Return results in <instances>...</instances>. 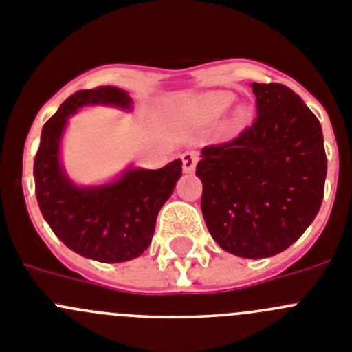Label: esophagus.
Returning a JSON list of instances; mask_svg holds the SVG:
<instances>
[{
    "instance_id": "obj_1",
    "label": "esophagus",
    "mask_w": 352,
    "mask_h": 352,
    "mask_svg": "<svg viewBox=\"0 0 352 352\" xmlns=\"http://www.w3.org/2000/svg\"><path fill=\"white\" fill-rule=\"evenodd\" d=\"M180 160H182V168L186 173H191L195 172L196 168V163H198V154L192 153V151H186V153L180 156Z\"/></svg>"
}]
</instances>
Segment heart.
I'll return each instance as SVG.
<instances>
[{
    "instance_id": "1",
    "label": "heart",
    "mask_w": 352,
    "mask_h": 352,
    "mask_svg": "<svg viewBox=\"0 0 352 352\" xmlns=\"http://www.w3.org/2000/svg\"><path fill=\"white\" fill-rule=\"evenodd\" d=\"M235 96L231 93H226V91H215V93L205 94L201 100L198 101V110L199 113L205 117V119H217L219 116H223L228 110V107L233 103ZM247 110L239 109L236 110L235 117H233V124L240 126L247 119Z\"/></svg>"
}]
</instances>
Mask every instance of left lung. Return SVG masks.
I'll return each instance as SVG.
<instances>
[{
	"mask_svg": "<svg viewBox=\"0 0 352 352\" xmlns=\"http://www.w3.org/2000/svg\"><path fill=\"white\" fill-rule=\"evenodd\" d=\"M258 116L239 137L207 145L196 164L201 212L221 249L258 259L286 251L324 196L319 119L287 85L252 84Z\"/></svg>",
	"mask_w": 352,
	"mask_h": 352,
	"instance_id": "1",
	"label": "left lung"
}]
</instances>
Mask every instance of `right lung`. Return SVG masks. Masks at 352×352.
Wrapping results in <instances>:
<instances>
[{
	"mask_svg": "<svg viewBox=\"0 0 352 352\" xmlns=\"http://www.w3.org/2000/svg\"><path fill=\"white\" fill-rule=\"evenodd\" d=\"M128 109L131 98L113 85L82 89L43 124L34 156V192L42 215L59 240L84 258L121 263L147 251L157 214L182 175V161L160 170L129 168L101 188H77L59 164V140L68 117L84 105Z\"/></svg>",
	"mask_w": 352,
	"mask_h": 352,
	"instance_id": "add662e5",
	"label": "right lung"
}]
</instances>
